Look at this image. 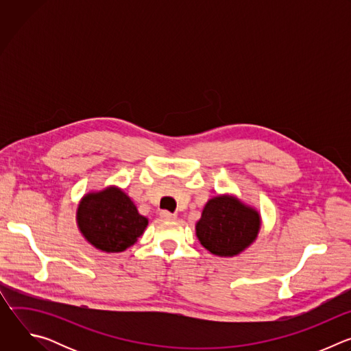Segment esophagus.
Segmentation results:
<instances>
[{"label": "esophagus", "instance_id": "esophagus-1", "mask_svg": "<svg viewBox=\"0 0 351 351\" xmlns=\"http://www.w3.org/2000/svg\"><path fill=\"white\" fill-rule=\"evenodd\" d=\"M160 218L164 219V221H175L176 219V214H172V213L164 210V211L160 213Z\"/></svg>", "mask_w": 351, "mask_h": 351}]
</instances>
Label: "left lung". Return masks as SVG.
I'll return each mask as SVG.
<instances>
[{
  "mask_svg": "<svg viewBox=\"0 0 351 351\" xmlns=\"http://www.w3.org/2000/svg\"><path fill=\"white\" fill-rule=\"evenodd\" d=\"M257 210L243 204L233 195H217L206 204L195 223V234L210 253L233 257L252 244L260 232Z\"/></svg>",
  "mask_w": 351,
  "mask_h": 351,
  "instance_id": "1",
  "label": "left lung"
}]
</instances>
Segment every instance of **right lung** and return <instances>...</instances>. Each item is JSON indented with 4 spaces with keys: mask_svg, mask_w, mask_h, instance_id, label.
<instances>
[{
    "mask_svg": "<svg viewBox=\"0 0 351 351\" xmlns=\"http://www.w3.org/2000/svg\"><path fill=\"white\" fill-rule=\"evenodd\" d=\"M76 221L84 239L106 253L125 252L148 225V219L138 214L130 197L115 186L84 194Z\"/></svg>",
    "mask_w": 351,
    "mask_h": 351,
    "instance_id": "right-lung-1",
    "label": "right lung"
}]
</instances>
